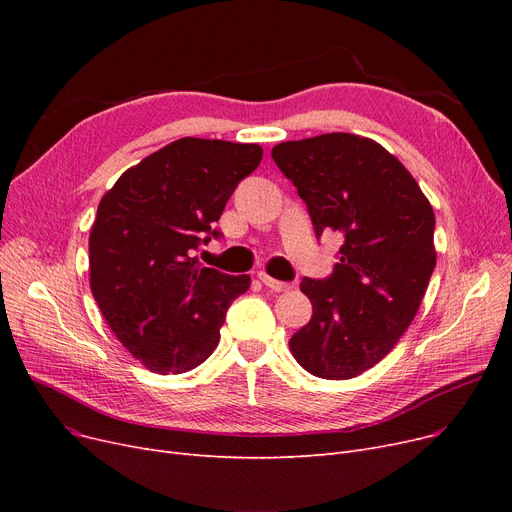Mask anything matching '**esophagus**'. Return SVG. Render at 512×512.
Wrapping results in <instances>:
<instances>
[{
	"label": "esophagus",
	"mask_w": 512,
	"mask_h": 512,
	"mask_svg": "<svg viewBox=\"0 0 512 512\" xmlns=\"http://www.w3.org/2000/svg\"><path fill=\"white\" fill-rule=\"evenodd\" d=\"M257 276H259V280L263 282V286H267V288L274 290V292H284V290H290V284H288V282H280V280H274L272 276H267L265 272H259Z\"/></svg>",
	"instance_id": "34e87169"
}]
</instances>
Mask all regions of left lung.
Listing matches in <instances>:
<instances>
[{
    "mask_svg": "<svg viewBox=\"0 0 512 512\" xmlns=\"http://www.w3.org/2000/svg\"><path fill=\"white\" fill-rule=\"evenodd\" d=\"M307 203L315 234H342L326 280L303 278L313 315L290 338L303 369L351 380L407 332L436 267L434 209L417 180L380 143L330 132L272 149Z\"/></svg>",
    "mask_w": 512,
    "mask_h": 512,
    "instance_id": "1",
    "label": "left lung"
}]
</instances>
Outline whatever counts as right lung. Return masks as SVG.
Wrapping results in <instances>:
<instances>
[{"instance_id": "add662e5", "label": "right lung", "mask_w": 512, "mask_h": 512, "mask_svg": "<svg viewBox=\"0 0 512 512\" xmlns=\"http://www.w3.org/2000/svg\"><path fill=\"white\" fill-rule=\"evenodd\" d=\"M263 157L253 143L178 139L126 170L97 207L89 236L93 297L116 338L153 373H184L220 342L249 276L195 255Z\"/></svg>"}]
</instances>
